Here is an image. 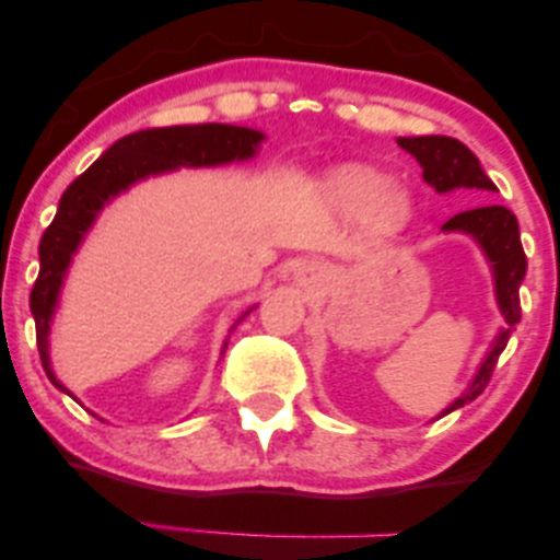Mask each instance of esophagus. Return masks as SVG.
<instances>
[{
  "label": "esophagus",
  "mask_w": 560,
  "mask_h": 560,
  "mask_svg": "<svg viewBox=\"0 0 560 560\" xmlns=\"http://www.w3.org/2000/svg\"><path fill=\"white\" fill-rule=\"evenodd\" d=\"M298 276H300V281H305V284H313V281L318 279V268H313V266H302L300 271H298Z\"/></svg>",
  "instance_id": "34e87169"
}]
</instances>
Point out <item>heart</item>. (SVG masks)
<instances>
[{"mask_svg": "<svg viewBox=\"0 0 560 560\" xmlns=\"http://www.w3.org/2000/svg\"><path fill=\"white\" fill-rule=\"evenodd\" d=\"M326 195L334 205L345 210H363L365 205L374 202L376 215L387 223H397L408 215V197L405 191L387 189L384 176L376 171L363 168V165H350V168L337 171L326 182Z\"/></svg>", "mask_w": 560, "mask_h": 560, "instance_id": "1", "label": "heart"}]
</instances>
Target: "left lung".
<instances>
[{"instance_id":"obj_1","label":"left lung","mask_w":560,"mask_h":560,"mask_svg":"<svg viewBox=\"0 0 560 560\" xmlns=\"http://www.w3.org/2000/svg\"><path fill=\"white\" fill-rule=\"evenodd\" d=\"M397 144L405 152H410L423 168V182L434 186L440 195L453 189H487L494 191V184L481 171L477 155L464 144V141L453 137H413V139H397ZM442 231H464L471 234L485 249L487 260L492 262L494 276V294H498L500 313L505 318V329H500L498 337L490 347V352L481 361L479 371L474 374L464 395L453 405L442 410V416L453 413L455 408H464L466 402L477 400L490 384L494 365H498L500 352L505 350L508 339H511L513 326L522 320V302H518V287H522L526 273V255L522 247V236H518V221L511 210L503 205H487V208L464 210V213L453 215L442 226Z\"/></svg>"}]
</instances>
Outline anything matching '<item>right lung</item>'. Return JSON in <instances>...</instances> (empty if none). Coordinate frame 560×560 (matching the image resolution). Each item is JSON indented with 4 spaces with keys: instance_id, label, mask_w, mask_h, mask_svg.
<instances>
[{
    "instance_id": "obj_1",
    "label": "right lung",
    "mask_w": 560,
    "mask_h": 560,
    "mask_svg": "<svg viewBox=\"0 0 560 560\" xmlns=\"http://www.w3.org/2000/svg\"><path fill=\"white\" fill-rule=\"evenodd\" d=\"M262 133L255 128L226 126V124H199V126H168L147 128V131L128 133L118 139L110 150L68 186L60 199L55 221L44 231L38 244V279L31 289V313L36 320V345L42 365L49 382L57 389L70 392L57 382L49 365V324L60 298L62 279H66L70 258L79 249L86 231L92 229L100 210L128 186L147 176L173 168H202V165H223L234 160L255 155ZM229 345V342H226ZM223 345V350H226Z\"/></svg>"
}]
</instances>
